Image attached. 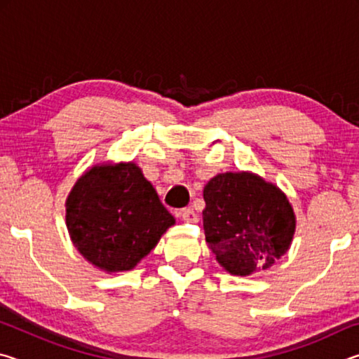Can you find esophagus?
I'll use <instances>...</instances> for the list:
<instances>
[{
    "instance_id": "1",
    "label": "esophagus",
    "mask_w": 359,
    "mask_h": 359,
    "mask_svg": "<svg viewBox=\"0 0 359 359\" xmlns=\"http://www.w3.org/2000/svg\"><path fill=\"white\" fill-rule=\"evenodd\" d=\"M180 217H182V220L184 222H187V223H196L198 220H199V217H198V214L196 212H194L193 209H182L180 210Z\"/></svg>"
}]
</instances>
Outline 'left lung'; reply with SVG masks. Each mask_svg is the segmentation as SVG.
<instances>
[{
    "instance_id": "1",
    "label": "left lung",
    "mask_w": 359,
    "mask_h": 359,
    "mask_svg": "<svg viewBox=\"0 0 359 359\" xmlns=\"http://www.w3.org/2000/svg\"><path fill=\"white\" fill-rule=\"evenodd\" d=\"M205 242L233 276L269 269L288 252L296 229L285 193L252 172H224L204 187Z\"/></svg>"
}]
</instances>
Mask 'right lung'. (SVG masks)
Here are the masks:
<instances>
[{"mask_svg":"<svg viewBox=\"0 0 359 359\" xmlns=\"http://www.w3.org/2000/svg\"><path fill=\"white\" fill-rule=\"evenodd\" d=\"M174 223L154 185L131 161L90 168L66 199L72 244L106 272L133 269Z\"/></svg>","mask_w":359,"mask_h":359,"instance_id":"add662e5","label":"right lung"}]
</instances>
